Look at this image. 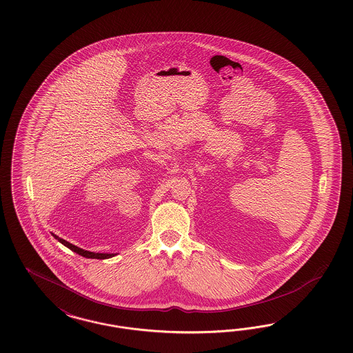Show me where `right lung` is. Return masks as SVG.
<instances>
[{"mask_svg":"<svg viewBox=\"0 0 353 353\" xmlns=\"http://www.w3.org/2000/svg\"><path fill=\"white\" fill-rule=\"evenodd\" d=\"M53 236L55 239H58V242H61V243L64 245V246L68 247L70 250H72V251L76 252V254H79V255H81V256L88 257V259H110V257L115 256V255H117V254H99V252H90V251H86V250H83V248H80V247L75 246V245H72V243H70V242L64 241L62 238H59L58 235L53 234Z\"/></svg>","mask_w":353,"mask_h":353,"instance_id":"1","label":"right lung"}]
</instances>
